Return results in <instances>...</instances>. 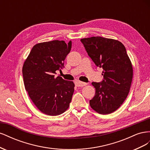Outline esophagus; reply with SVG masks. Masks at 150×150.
Listing matches in <instances>:
<instances>
[{"label": "esophagus", "mask_w": 150, "mask_h": 150, "mask_svg": "<svg viewBox=\"0 0 150 150\" xmlns=\"http://www.w3.org/2000/svg\"><path fill=\"white\" fill-rule=\"evenodd\" d=\"M75 84L76 86H78V87H83V86H85L87 85V83L81 82V81H77V82H76Z\"/></svg>", "instance_id": "1"}]
</instances>
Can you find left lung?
<instances>
[{
    "label": "left lung",
    "mask_w": 150,
    "mask_h": 150,
    "mask_svg": "<svg viewBox=\"0 0 150 150\" xmlns=\"http://www.w3.org/2000/svg\"><path fill=\"white\" fill-rule=\"evenodd\" d=\"M81 41L94 64L103 69L104 80L92 83L96 93L89 105L99 114H110L128 95L133 76L130 59L124 45L117 40L96 36Z\"/></svg>",
    "instance_id": "obj_1"
}]
</instances>
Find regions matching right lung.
Instances as JSON below:
<instances>
[{"label": "right lung", "instance_id": "add662e5", "mask_svg": "<svg viewBox=\"0 0 150 150\" xmlns=\"http://www.w3.org/2000/svg\"><path fill=\"white\" fill-rule=\"evenodd\" d=\"M71 46V40L67 44L58 40L36 44L24 61L25 89L35 106L45 115L57 116L69 108L75 85L54 75L64 67Z\"/></svg>", "mask_w": 150, "mask_h": 150}]
</instances>
